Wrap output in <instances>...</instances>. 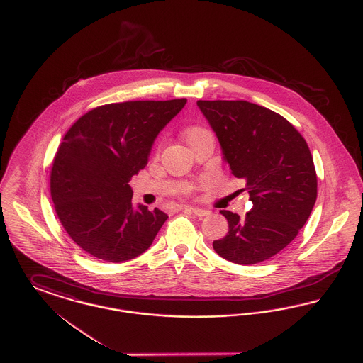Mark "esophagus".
<instances>
[{
    "label": "esophagus",
    "mask_w": 363,
    "mask_h": 363,
    "mask_svg": "<svg viewBox=\"0 0 363 363\" xmlns=\"http://www.w3.org/2000/svg\"><path fill=\"white\" fill-rule=\"evenodd\" d=\"M190 211L196 215V216H199V218H204V216H208L211 212L207 211V209H203V208H190Z\"/></svg>",
    "instance_id": "1"
}]
</instances>
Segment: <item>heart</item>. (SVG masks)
I'll return each instance as SVG.
<instances>
[{
	"instance_id": "heart-1",
	"label": "heart",
	"mask_w": 363,
	"mask_h": 363,
	"mask_svg": "<svg viewBox=\"0 0 363 363\" xmlns=\"http://www.w3.org/2000/svg\"><path fill=\"white\" fill-rule=\"evenodd\" d=\"M203 132H206V129H203V128H200V126H191V128H189V129L186 130L185 136H186V140L189 141L190 138H194V136H197V135H200V133H203Z\"/></svg>"
}]
</instances>
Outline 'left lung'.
<instances>
[{"label": "left lung", "mask_w": 363, "mask_h": 363, "mask_svg": "<svg viewBox=\"0 0 363 363\" xmlns=\"http://www.w3.org/2000/svg\"><path fill=\"white\" fill-rule=\"evenodd\" d=\"M219 140L231 174L246 181L252 209L240 218L220 211L228 233L215 252L240 265L271 259L293 241L311 216L317 175L311 150L290 122L246 101H197Z\"/></svg>", "instance_id": "obj_1"}]
</instances>
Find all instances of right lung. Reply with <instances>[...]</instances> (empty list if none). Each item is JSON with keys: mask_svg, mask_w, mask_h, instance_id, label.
Here are the masks:
<instances>
[{"mask_svg": "<svg viewBox=\"0 0 363 363\" xmlns=\"http://www.w3.org/2000/svg\"><path fill=\"white\" fill-rule=\"evenodd\" d=\"M186 99L99 106L72 125L55 154L50 191L61 225L96 259L121 262L144 253L167 215L132 204L129 181L148 163L160 130Z\"/></svg>", "mask_w": 363, "mask_h": 363, "instance_id": "1", "label": "right lung"}]
</instances>
